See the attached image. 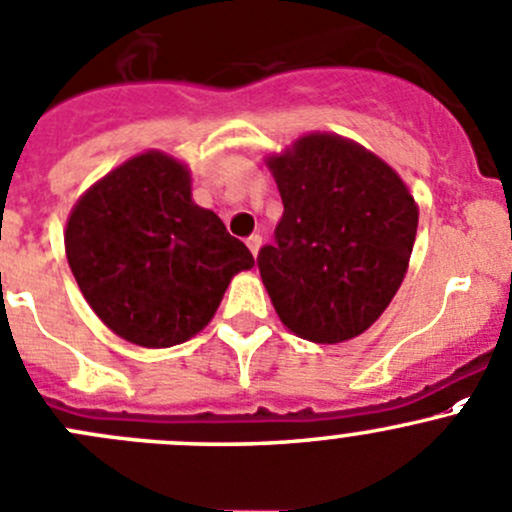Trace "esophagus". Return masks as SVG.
I'll use <instances>...</instances> for the list:
<instances>
[{"label": "esophagus", "instance_id": "esophagus-1", "mask_svg": "<svg viewBox=\"0 0 512 512\" xmlns=\"http://www.w3.org/2000/svg\"><path fill=\"white\" fill-rule=\"evenodd\" d=\"M245 242H247V247H250L252 257H257V252H260V247H262V237L260 235H250Z\"/></svg>", "mask_w": 512, "mask_h": 512}]
</instances>
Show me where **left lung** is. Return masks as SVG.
<instances>
[{
    "mask_svg": "<svg viewBox=\"0 0 512 512\" xmlns=\"http://www.w3.org/2000/svg\"><path fill=\"white\" fill-rule=\"evenodd\" d=\"M280 190L262 282L282 325L317 345L362 335L403 285L418 202L388 162L332 132H307L265 157Z\"/></svg>",
    "mask_w": 512,
    "mask_h": 512,
    "instance_id": "1",
    "label": "left lung"
}]
</instances>
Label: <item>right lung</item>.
<instances>
[{
  "label": "right lung",
  "instance_id": "right-lung-1",
  "mask_svg": "<svg viewBox=\"0 0 512 512\" xmlns=\"http://www.w3.org/2000/svg\"><path fill=\"white\" fill-rule=\"evenodd\" d=\"M69 270L94 315L140 347L182 345L207 327L250 250L192 200L180 157L147 150L99 177L64 227Z\"/></svg>",
  "mask_w": 512,
  "mask_h": 512
}]
</instances>
